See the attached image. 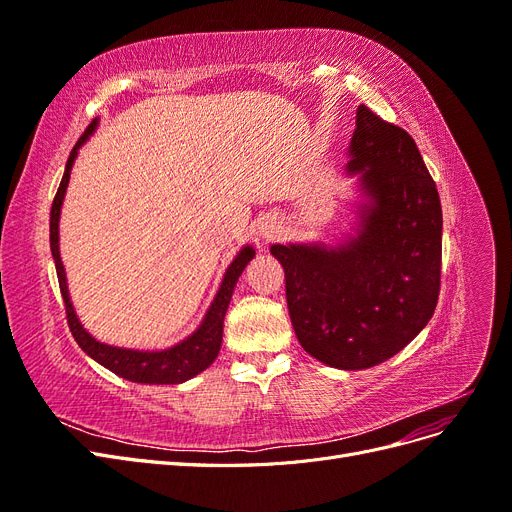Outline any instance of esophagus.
<instances>
[{"mask_svg": "<svg viewBox=\"0 0 512 512\" xmlns=\"http://www.w3.org/2000/svg\"><path fill=\"white\" fill-rule=\"evenodd\" d=\"M260 232H262V237H265L267 241H271V239L275 237V232H277V230H275L273 226H265V228H262Z\"/></svg>", "mask_w": 512, "mask_h": 512, "instance_id": "34e87169", "label": "esophagus"}]
</instances>
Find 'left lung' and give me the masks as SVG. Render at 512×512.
Instances as JSON below:
<instances>
[{"label":"left lung","mask_w":512,"mask_h":512,"mask_svg":"<svg viewBox=\"0 0 512 512\" xmlns=\"http://www.w3.org/2000/svg\"><path fill=\"white\" fill-rule=\"evenodd\" d=\"M350 156L371 196L359 237L335 250L271 247L299 344L348 371L391 359L423 331L442 271V205L412 136L361 104Z\"/></svg>","instance_id":"8db88e82"}]
</instances>
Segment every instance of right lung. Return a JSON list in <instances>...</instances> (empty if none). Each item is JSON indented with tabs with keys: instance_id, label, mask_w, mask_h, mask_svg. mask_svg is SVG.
<instances>
[{
	"instance_id": "1",
	"label": "right lung",
	"mask_w": 512,
	"mask_h": 512,
	"mask_svg": "<svg viewBox=\"0 0 512 512\" xmlns=\"http://www.w3.org/2000/svg\"><path fill=\"white\" fill-rule=\"evenodd\" d=\"M96 121H91L83 136L79 138V143L74 145L70 151V158L66 164V173L61 177V183L57 188V194L53 198V207H51V252L55 260V269H57V280H59V290L61 297H64L66 305V318H68V327L72 331V337L79 344L91 359L104 365L106 369H111L113 374L126 378L130 382H143V384H179L194 378L200 371H205L220 352L222 346V333H224V316L226 309L232 297V290H235V284L239 280V275L243 273L245 265L254 258L252 247H243L239 256L230 262V267L224 275V282L218 290V297L211 303L209 312L200 324L198 331L190 335L185 342L162 350V352H138V350H126V348H115V346H106L96 342L83 327L79 318H76L70 297H68V286H66V273L64 265H61L59 258V211L61 203H64V194L70 181V170L76 158V149H79L89 134L94 132Z\"/></svg>"
}]
</instances>
